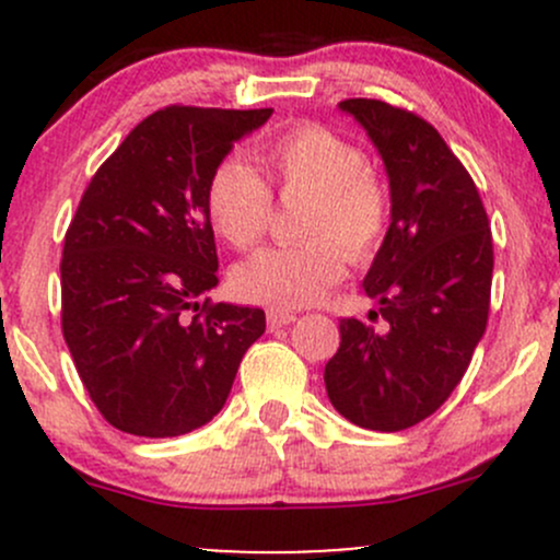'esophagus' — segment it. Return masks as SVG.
Returning <instances> with one entry per match:
<instances>
[{"instance_id":"34e87169","label":"esophagus","mask_w":560,"mask_h":560,"mask_svg":"<svg viewBox=\"0 0 560 560\" xmlns=\"http://www.w3.org/2000/svg\"><path fill=\"white\" fill-rule=\"evenodd\" d=\"M294 320H298V313H292V311H276V307L268 311V326H271V329L289 326V324H294Z\"/></svg>"}]
</instances>
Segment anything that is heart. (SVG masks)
<instances>
[{"mask_svg":"<svg viewBox=\"0 0 560 560\" xmlns=\"http://www.w3.org/2000/svg\"><path fill=\"white\" fill-rule=\"evenodd\" d=\"M258 160L281 195L307 197L300 213L305 242L260 249L234 268L231 284L242 300L276 311L313 305L345 279L347 260L365 262L382 249L392 223L389 186L361 147L320 124L273 133ZM268 184L242 160H223L210 173L205 208L234 249L255 247L271 226Z\"/></svg>","mask_w":560,"mask_h":560,"instance_id":"1","label":"heart"}]
</instances>
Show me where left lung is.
<instances>
[{"mask_svg":"<svg viewBox=\"0 0 560 560\" xmlns=\"http://www.w3.org/2000/svg\"><path fill=\"white\" fill-rule=\"evenodd\" d=\"M389 176L392 223L365 294L387 324L339 320L326 363L329 400L347 421L400 432L429 419L464 378L490 316L492 231L477 184L440 131L382 100H345Z\"/></svg>","mask_w":560,"mask_h":560,"instance_id":"1","label":"left lung"}]
</instances>
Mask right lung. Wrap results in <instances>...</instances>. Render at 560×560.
I'll use <instances>...</instances> for the list:
<instances>
[{
    "mask_svg": "<svg viewBox=\"0 0 560 560\" xmlns=\"http://www.w3.org/2000/svg\"><path fill=\"white\" fill-rule=\"evenodd\" d=\"M168 105L120 141L83 191L60 260L62 337L110 427L178 436L226 402L260 307L205 298L218 284L210 173L271 118Z\"/></svg>",
    "mask_w": 560,
    "mask_h": 560,
    "instance_id": "1",
    "label": "right lung"
}]
</instances>
